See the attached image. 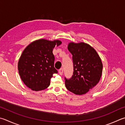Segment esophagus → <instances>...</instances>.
I'll list each match as a JSON object with an SVG mask.
<instances>
[{"label":"esophagus","instance_id":"esophagus-1","mask_svg":"<svg viewBox=\"0 0 125 125\" xmlns=\"http://www.w3.org/2000/svg\"><path fill=\"white\" fill-rule=\"evenodd\" d=\"M59 73H60L61 75H62L63 73V68H61L60 70H59Z\"/></svg>","mask_w":125,"mask_h":125}]
</instances>
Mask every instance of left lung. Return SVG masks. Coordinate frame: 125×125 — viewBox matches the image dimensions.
I'll list each match as a JSON object with an SVG mask.
<instances>
[{
    "label": "left lung",
    "instance_id": "8db88e82",
    "mask_svg": "<svg viewBox=\"0 0 125 125\" xmlns=\"http://www.w3.org/2000/svg\"><path fill=\"white\" fill-rule=\"evenodd\" d=\"M72 54L73 74L65 79V85L69 91L76 94H85L100 80L103 65L96 50L84 42H70L68 47Z\"/></svg>",
    "mask_w": 125,
    "mask_h": 125
}]
</instances>
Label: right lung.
<instances>
[{
	"label": "right lung",
	"mask_w": 125,
	"mask_h": 125,
	"mask_svg": "<svg viewBox=\"0 0 125 125\" xmlns=\"http://www.w3.org/2000/svg\"><path fill=\"white\" fill-rule=\"evenodd\" d=\"M61 43L60 40L39 39L31 42L24 50L18 63V69L27 87L35 91L49 87L53 74L58 73L54 67L55 56L52 50Z\"/></svg>",
	"instance_id": "obj_1"
}]
</instances>
